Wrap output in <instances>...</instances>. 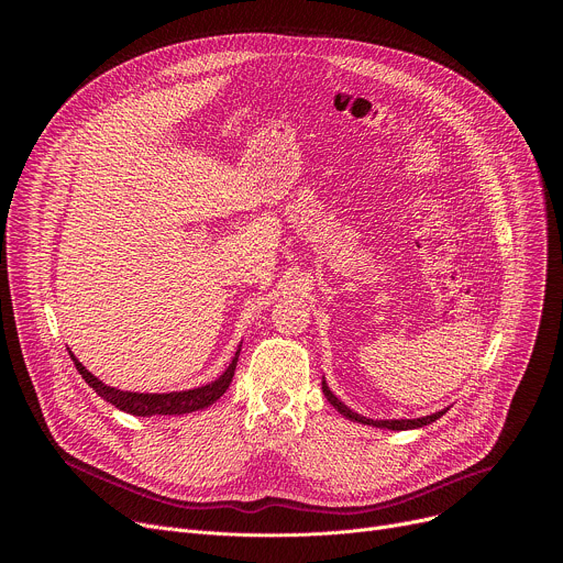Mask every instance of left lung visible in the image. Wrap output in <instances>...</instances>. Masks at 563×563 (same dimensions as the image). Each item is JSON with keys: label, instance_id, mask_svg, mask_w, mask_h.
<instances>
[{"label": "left lung", "instance_id": "1", "mask_svg": "<svg viewBox=\"0 0 563 563\" xmlns=\"http://www.w3.org/2000/svg\"><path fill=\"white\" fill-rule=\"evenodd\" d=\"M323 394H325V398L330 400V404H332L345 419L356 421V423H365V426H374V428H387V430H412V428H423V426H428V423L441 419V417L448 412V410H443V412H437V415H430V417H421V419H410V421H406V419H400V421H372V419H365V417L352 412L347 406H343L341 400L330 391V387L325 385V380H323Z\"/></svg>", "mask_w": 563, "mask_h": 563}]
</instances>
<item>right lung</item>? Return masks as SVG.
<instances>
[{
	"label": "right lung",
	"mask_w": 563,
	"mask_h": 563,
	"mask_svg": "<svg viewBox=\"0 0 563 563\" xmlns=\"http://www.w3.org/2000/svg\"><path fill=\"white\" fill-rule=\"evenodd\" d=\"M238 354L235 352L233 361L229 363L227 372L216 378L209 385L196 387V389H187V391H172V394H135V391H120L115 387L104 385L100 378H96L82 363L77 358H73L77 372L82 374V378L104 398L109 400L111 406H115L118 410L133 415V417H155V415H187V412H196L202 410L207 406H211L213 400H218L231 385L233 372H235V363H238ZM73 356V354H70Z\"/></svg>",
	"instance_id": "1"
}]
</instances>
